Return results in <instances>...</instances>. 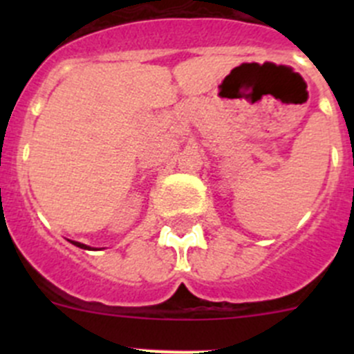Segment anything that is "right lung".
<instances>
[{"label": "right lung", "mask_w": 354, "mask_h": 354, "mask_svg": "<svg viewBox=\"0 0 354 354\" xmlns=\"http://www.w3.org/2000/svg\"><path fill=\"white\" fill-rule=\"evenodd\" d=\"M70 243H73L75 246H78V248H84V250H91V246L84 245V243H78V241H70Z\"/></svg>", "instance_id": "obj_1"}]
</instances>
